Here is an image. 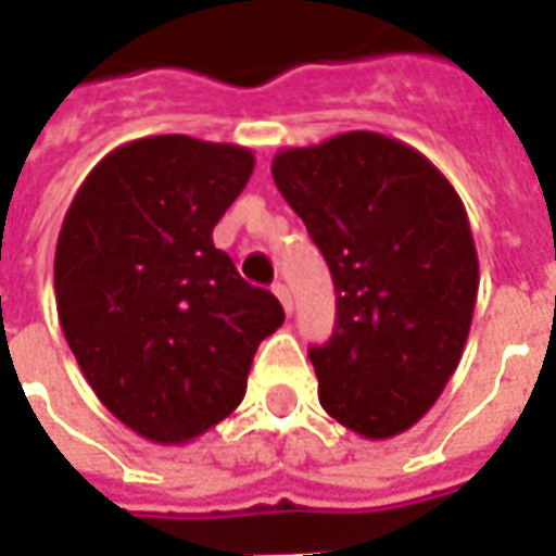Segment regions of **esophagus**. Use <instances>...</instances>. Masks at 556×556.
Instances as JSON below:
<instances>
[{"label":"esophagus","mask_w":556,"mask_h":556,"mask_svg":"<svg viewBox=\"0 0 556 556\" xmlns=\"http://www.w3.org/2000/svg\"><path fill=\"white\" fill-rule=\"evenodd\" d=\"M274 294H277L279 303L286 306V313H291V291H289V286H282V282H277V286H274Z\"/></svg>","instance_id":"34e87169"}]
</instances>
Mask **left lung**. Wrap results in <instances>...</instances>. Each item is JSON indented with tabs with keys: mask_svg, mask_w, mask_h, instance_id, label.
<instances>
[{
	"mask_svg": "<svg viewBox=\"0 0 556 556\" xmlns=\"http://www.w3.org/2000/svg\"><path fill=\"white\" fill-rule=\"evenodd\" d=\"M270 172L337 286V330L309 349L318 402L366 441L396 438L438 402L470 333L465 202L426 154L375 130L282 148Z\"/></svg>",
	"mask_w": 556,
	"mask_h": 556,
	"instance_id": "8db88e82",
	"label": "left lung"
}]
</instances>
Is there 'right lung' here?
Instances as JSON below:
<instances>
[{
	"instance_id": "1",
	"label": "right lung",
	"mask_w": 556,
	"mask_h": 556,
	"mask_svg": "<svg viewBox=\"0 0 556 556\" xmlns=\"http://www.w3.org/2000/svg\"><path fill=\"white\" fill-rule=\"evenodd\" d=\"M250 148L166 134L113 148L55 241L59 325L101 405L151 443H187L241 405L286 313L211 231L253 175Z\"/></svg>"
}]
</instances>
